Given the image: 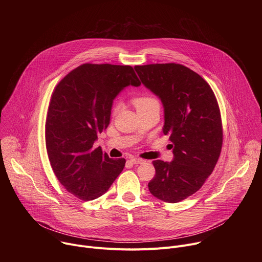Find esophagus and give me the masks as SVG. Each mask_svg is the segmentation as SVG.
I'll use <instances>...</instances> for the list:
<instances>
[{
	"label": "esophagus",
	"mask_w": 262,
	"mask_h": 262,
	"mask_svg": "<svg viewBox=\"0 0 262 262\" xmlns=\"http://www.w3.org/2000/svg\"><path fill=\"white\" fill-rule=\"evenodd\" d=\"M129 162H132L133 164H136V165H139V164H142V163H144V161H143V160H141V159H138V158H132V159L129 160Z\"/></svg>",
	"instance_id": "obj_1"
}]
</instances>
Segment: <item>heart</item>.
I'll return each mask as SVG.
<instances>
[{"label": "heart", "instance_id": "b5f03b06", "mask_svg": "<svg viewBox=\"0 0 262 262\" xmlns=\"http://www.w3.org/2000/svg\"><path fill=\"white\" fill-rule=\"evenodd\" d=\"M156 101H158L156 98H154V97H151V96H148V95L137 96V97L134 98V104L136 105L137 110H139V108H141V107H144V106H146V105H148V104H150V103H154V102H156ZM119 106H120V104H119L118 102L113 105V114H116V113H117L118 110H119Z\"/></svg>", "mask_w": 262, "mask_h": 262}]
</instances>
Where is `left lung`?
I'll list each match as a JSON object with an SVG mask.
<instances>
[{"label":"left lung","instance_id":"left-lung-1","mask_svg":"<svg viewBox=\"0 0 262 262\" xmlns=\"http://www.w3.org/2000/svg\"><path fill=\"white\" fill-rule=\"evenodd\" d=\"M141 82L165 107L163 132L170 136L174 159L154 161L156 175L148 189L158 199L176 203L195 194L212 173L221 155L223 126L208 83L181 64L137 65Z\"/></svg>","mask_w":262,"mask_h":262}]
</instances>
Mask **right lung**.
<instances>
[{
	"label": "right lung",
	"mask_w": 262,
	"mask_h": 262,
	"mask_svg": "<svg viewBox=\"0 0 262 262\" xmlns=\"http://www.w3.org/2000/svg\"><path fill=\"white\" fill-rule=\"evenodd\" d=\"M140 84L129 65L85 63L55 87L46 120L47 152L56 177L73 196L100 197L123 170L124 159H110L93 144L110 124L116 95Z\"/></svg>",
	"instance_id": "obj_1"
}]
</instances>
